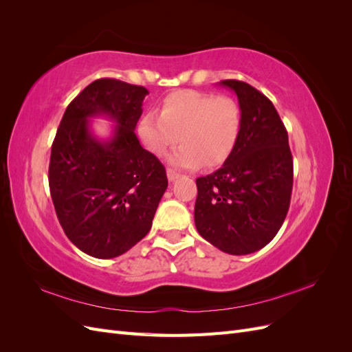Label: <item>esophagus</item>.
Wrapping results in <instances>:
<instances>
[{"instance_id":"esophagus-1","label":"esophagus","mask_w":352,"mask_h":352,"mask_svg":"<svg viewBox=\"0 0 352 352\" xmlns=\"http://www.w3.org/2000/svg\"><path fill=\"white\" fill-rule=\"evenodd\" d=\"M167 177H168L170 182H175L176 179H179V177H180V175H179L177 172H175V170L168 168V170H167Z\"/></svg>"}]
</instances>
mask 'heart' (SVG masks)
<instances>
[{
	"label": "heart",
	"mask_w": 352,
	"mask_h": 352,
	"mask_svg": "<svg viewBox=\"0 0 352 352\" xmlns=\"http://www.w3.org/2000/svg\"><path fill=\"white\" fill-rule=\"evenodd\" d=\"M242 109L230 97L177 91L160 104V114L141 116L136 132L142 145L163 157L177 141L170 164L179 168L219 167L235 151L242 133Z\"/></svg>",
	"instance_id": "obj_1"
}]
</instances>
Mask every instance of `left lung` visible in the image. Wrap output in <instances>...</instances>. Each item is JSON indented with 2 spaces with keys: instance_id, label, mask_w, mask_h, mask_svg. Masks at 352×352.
I'll return each mask as SVG.
<instances>
[{
  "instance_id": "left-lung-1",
  "label": "left lung",
  "mask_w": 352,
  "mask_h": 352,
  "mask_svg": "<svg viewBox=\"0 0 352 352\" xmlns=\"http://www.w3.org/2000/svg\"><path fill=\"white\" fill-rule=\"evenodd\" d=\"M220 87L236 94L242 133L214 173L197 179L195 226L223 252L247 255L265 247L289 210L294 163L287 132L272 101L239 80Z\"/></svg>"
}]
</instances>
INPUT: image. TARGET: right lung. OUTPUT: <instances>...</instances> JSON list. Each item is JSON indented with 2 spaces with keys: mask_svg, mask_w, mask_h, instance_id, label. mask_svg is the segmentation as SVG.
Returning <instances> with one entry per match:
<instances>
[{
  "mask_svg": "<svg viewBox=\"0 0 352 352\" xmlns=\"http://www.w3.org/2000/svg\"><path fill=\"white\" fill-rule=\"evenodd\" d=\"M148 94L116 79L92 82L69 104L52 142L48 180L58 221L91 257H119L140 242L167 189L164 166L135 133ZM97 116L115 123L104 140L91 131Z\"/></svg>",
  "mask_w": 352,
  "mask_h": 352,
  "instance_id": "1",
  "label": "right lung"
}]
</instances>
